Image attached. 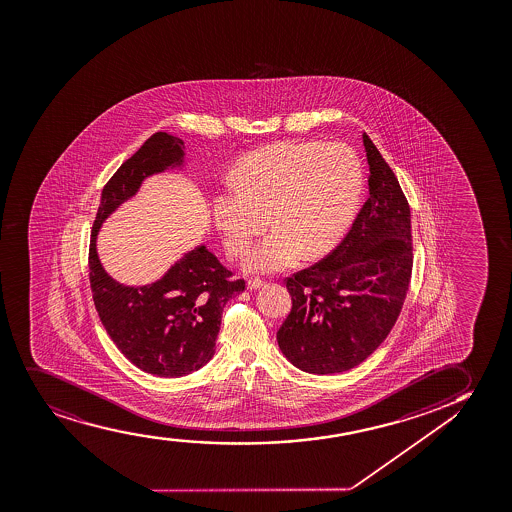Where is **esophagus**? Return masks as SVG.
I'll use <instances>...</instances> for the list:
<instances>
[{
	"mask_svg": "<svg viewBox=\"0 0 512 512\" xmlns=\"http://www.w3.org/2000/svg\"><path fill=\"white\" fill-rule=\"evenodd\" d=\"M264 284H265L264 279H260V278H252V279H248V281H247L248 290H259V288H262V286H264Z\"/></svg>",
	"mask_w": 512,
	"mask_h": 512,
	"instance_id": "obj_1",
	"label": "esophagus"
}]
</instances>
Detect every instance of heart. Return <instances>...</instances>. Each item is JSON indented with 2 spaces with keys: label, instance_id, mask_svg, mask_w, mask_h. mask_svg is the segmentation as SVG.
Wrapping results in <instances>:
<instances>
[{
  "label": "heart",
  "instance_id": "1",
  "mask_svg": "<svg viewBox=\"0 0 512 512\" xmlns=\"http://www.w3.org/2000/svg\"><path fill=\"white\" fill-rule=\"evenodd\" d=\"M364 172L345 143L281 141L248 153L219 191L214 215L231 257H240L271 222L274 231L247 253L245 267L274 272L300 257L328 253L347 231ZM270 219H266V215Z\"/></svg>",
  "mask_w": 512,
  "mask_h": 512
}]
</instances>
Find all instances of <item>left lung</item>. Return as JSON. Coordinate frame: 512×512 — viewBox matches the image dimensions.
<instances>
[{"label": "left lung", "mask_w": 512, "mask_h": 512, "mask_svg": "<svg viewBox=\"0 0 512 512\" xmlns=\"http://www.w3.org/2000/svg\"><path fill=\"white\" fill-rule=\"evenodd\" d=\"M369 198L338 247L284 279L291 310L278 345L305 373L359 366L392 331L411 284V209L390 165L367 134Z\"/></svg>", "instance_id": "left-lung-1"}]
</instances>
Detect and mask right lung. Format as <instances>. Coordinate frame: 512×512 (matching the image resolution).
Here are the masks:
<instances>
[{
    "label": "right lung",
    "mask_w": 512,
    "mask_h": 512,
    "mask_svg": "<svg viewBox=\"0 0 512 512\" xmlns=\"http://www.w3.org/2000/svg\"><path fill=\"white\" fill-rule=\"evenodd\" d=\"M183 148V139L172 134L146 139L101 191L89 241V284L101 324L127 360L160 378L193 373L212 359L222 309L229 298L245 291V279H233V272L200 247L152 286H122L101 267L96 233L146 176L179 164Z\"/></svg>",
    "instance_id": "obj_1"
}]
</instances>
